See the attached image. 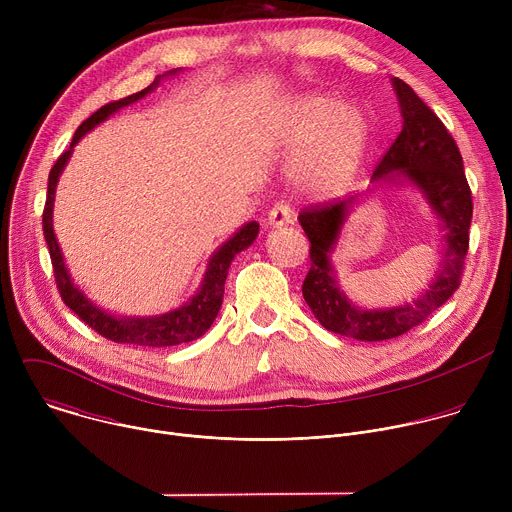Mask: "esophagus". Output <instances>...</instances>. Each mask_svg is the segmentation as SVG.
Returning <instances> with one entry per match:
<instances>
[{
  "label": "esophagus",
  "instance_id": "34e87169",
  "mask_svg": "<svg viewBox=\"0 0 512 512\" xmlns=\"http://www.w3.org/2000/svg\"><path fill=\"white\" fill-rule=\"evenodd\" d=\"M289 223H291V210H289V206L283 204V202H277L269 210V214H267V225L271 229H281L283 225H289Z\"/></svg>",
  "mask_w": 512,
  "mask_h": 512
}]
</instances>
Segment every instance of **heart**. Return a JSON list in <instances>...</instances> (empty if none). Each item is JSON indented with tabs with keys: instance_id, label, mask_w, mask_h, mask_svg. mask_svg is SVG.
<instances>
[{
	"instance_id": "heart-1",
	"label": "heart",
	"mask_w": 512,
	"mask_h": 512,
	"mask_svg": "<svg viewBox=\"0 0 512 512\" xmlns=\"http://www.w3.org/2000/svg\"><path fill=\"white\" fill-rule=\"evenodd\" d=\"M277 133L285 148L304 152L296 166L298 188L332 200L350 190L367 160L373 123L364 107L332 93H304L283 103Z\"/></svg>"
}]
</instances>
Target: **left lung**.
<instances>
[{
	"label": "left lung",
	"mask_w": 512,
	"mask_h": 512,
	"mask_svg": "<svg viewBox=\"0 0 512 512\" xmlns=\"http://www.w3.org/2000/svg\"><path fill=\"white\" fill-rule=\"evenodd\" d=\"M391 83L403 127L373 172V188L340 202L304 208L298 216L310 239L312 267L302 285L306 304L326 330L364 342L397 338L452 298L460 285L472 223V192L454 137L407 83L397 77ZM385 185H411L428 202L443 231L441 261L419 297L397 307L364 309L343 294L331 253L353 206Z\"/></svg>",
	"instance_id": "8db88e82"
}]
</instances>
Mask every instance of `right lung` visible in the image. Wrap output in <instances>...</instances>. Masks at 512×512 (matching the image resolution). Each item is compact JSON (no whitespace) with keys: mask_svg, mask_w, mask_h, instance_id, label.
I'll return each mask as SVG.
<instances>
[{"mask_svg":"<svg viewBox=\"0 0 512 512\" xmlns=\"http://www.w3.org/2000/svg\"><path fill=\"white\" fill-rule=\"evenodd\" d=\"M180 70L182 68L168 70L166 75L156 77V81L150 87H145L143 91L133 93L125 99L107 103L105 107L95 111L89 119H85L79 125V129L75 131V137H72V141H70V148L56 160V164L52 166L50 176H48V196H46V206H44V214H42V229H44V239H46L48 251H50L60 298L87 326H91L101 336H105L113 342H119V344L164 348V346H176V344H184V342H192V340L200 338L212 326L218 310H221V306H223L225 281L229 275L231 261L235 259L237 253L251 247V243L259 235V223H255V221L245 223L233 237H229L221 247H218L210 255L196 294L180 308L170 310L166 314H158V316H117V314H111V312L99 308L95 302H91L85 296V291L75 281H72V277L66 269L64 255H62L60 245L54 235L52 210H54L56 184H58L60 174H62L64 166L68 164L72 152H75V145L99 123L107 121L119 109L143 99L145 95H150L160 85V81L164 77H172Z\"/></svg>","mask_w":512,"mask_h":512,"instance_id":"obj_1","label":"right lung"}]
</instances>
